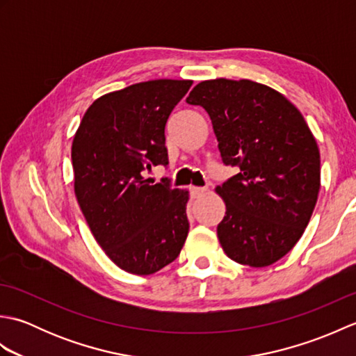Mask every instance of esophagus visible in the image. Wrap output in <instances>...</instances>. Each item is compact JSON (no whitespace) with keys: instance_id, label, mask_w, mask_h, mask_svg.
<instances>
[{"instance_id":"1","label":"esophagus","mask_w":356,"mask_h":356,"mask_svg":"<svg viewBox=\"0 0 356 356\" xmlns=\"http://www.w3.org/2000/svg\"><path fill=\"white\" fill-rule=\"evenodd\" d=\"M205 191H207V188H203V186H191L190 188V193L193 197H199V195H202Z\"/></svg>"}]
</instances>
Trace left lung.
Segmentation results:
<instances>
[{
    "label": "left lung",
    "instance_id": "1",
    "mask_svg": "<svg viewBox=\"0 0 356 356\" xmlns=\"http://www.w3.org/2000/svg\"><path fill=\"white\" fill-rule=\"evenodd\" d=\"M208 113L222 162L238 172L216 191L226 203L217 236L231 260L263 268L303 236L320 191V151L303 115L274 88L203 81L186 97Z\"/></svg>",
    "mask_w": 356,
    "mask_h": 356
}]
</instances>
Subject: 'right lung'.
<instances>
[{"label": "right lung", "mask_w": 356, "mask_h": 356, "mask_svg": "<svg viewBox=\"0 0 356 356\" xmlns=\"http://www.w3.org/2000/svg\"><path fill=\"white\" fill-rule=\"evenodd\" d=\"M193 81L139 82L96 99L72 145L74 194L97 243L120 269L149 275L174 261L190 229L188 191L149 184L168 165L165 125Z\"/></svg>", "instance_id": "obj_1"}]
</instances>
